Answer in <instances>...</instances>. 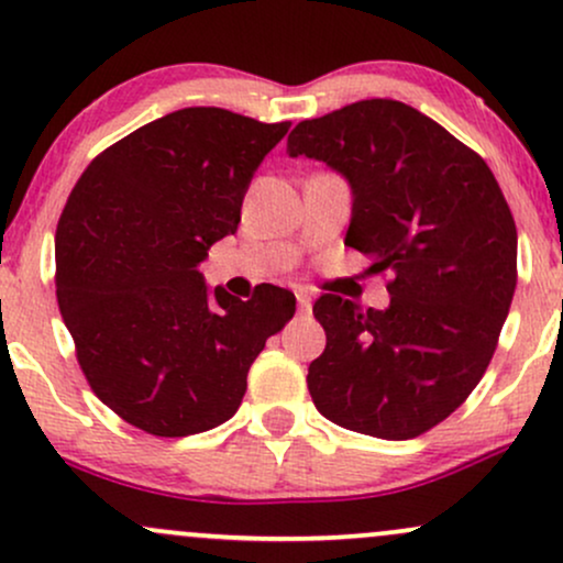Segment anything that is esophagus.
Returning a JSON list of instances; mask_svg holds the SVG:
<instances>
[{"label":"esophagus","instance_id":"obj_1","mask_svg":"<svg viewBox=\"0 0 563 563\" xmlns=\"http://www.w3.org/2000/svg\"><path fill=\"white\" fill-rule=\"evenodd\" d=\"M296 301H299V312L301 314L312 312V296H309V290H303V288L296 290Z\"/></svg>","mask_w":563,"mask_h":563}]
</instances>
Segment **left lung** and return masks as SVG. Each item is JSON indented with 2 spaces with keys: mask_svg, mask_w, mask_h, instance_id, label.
<instances>
[{
  "mask_svg": "<svg viewBox=\"0 0 563 563\" xmlns=\"http://www.w3.org/2000/svg\"><path fill=\"white\" fill-rule=\"evenodd\" d=\"M290 158L331 166L352 190L344 243L389 273V307L322 294L325 352L309 365L328 421L412 439L479 384L516 290V224L495 174L416 108L360 100L288 134Z\"/></svg>",
  "mask_w": 563,
  "mask_h": 563,
  "instance_id": "obj_1",
  "label": "left lung"
}]
</instances>
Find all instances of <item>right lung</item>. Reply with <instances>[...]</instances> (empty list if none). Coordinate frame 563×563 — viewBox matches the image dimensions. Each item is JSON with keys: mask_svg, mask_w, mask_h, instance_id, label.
Here are the masks:
<instances>
[{"mask_svg": "<svg viewBox=\"0 0 563 563\" xmlns=\"http://www.w3.org/2000/svg\"><path fill=\"white\" fill-rule=\"evenodd\" d=\"M288 126L185 108L102 151L70 190L55 235L63 322L97 397L147 434L230 421L264 341L294 318L290 290L267 283L241 301L198 269L235 235Z\"/></svg>", "mask_w": 563, "mask_h": 563, "instance_id": "right-lung-1", "label": "right lung"}]
</instances>
